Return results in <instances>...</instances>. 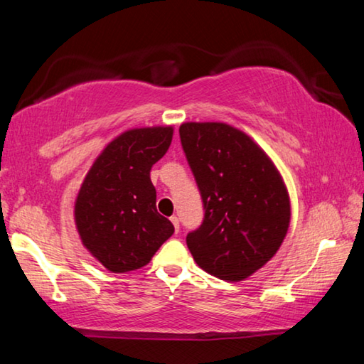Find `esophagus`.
<instances>
[{"label":"esophagus","mask_w":364,"mask_h":364,"mask_svg":"<svg viewBox=\"0 0 364 364\" xmlns=\"http://www.w3.org/2000/svg\"><path fill=\"white\" fill-rule=\"evenodd\" d=\"M170 221H171V223H173L175 231H176V232L180 231V218H178L176 215H173V217H170Z\"/></svg>","instance_id":"34e87169"}]
</instances>
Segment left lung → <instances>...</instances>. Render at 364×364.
<instances>
[{"label":"left lung","mask_w":364,"mask_h":364,"mask_svg":"<svg viewBox=\"0 0 364 364\" xmlns=\"http://www.w3.org/2000/svg\"><path fill=\"white\" fill-rule=\"evenodd\" d=\"M180 139L204 205L188 249L220 279L247 278L286 237L291 204L281 175L247 134L225 123H183Z\"/></svg>","instance_id":"8db88e82"}]
</instances>
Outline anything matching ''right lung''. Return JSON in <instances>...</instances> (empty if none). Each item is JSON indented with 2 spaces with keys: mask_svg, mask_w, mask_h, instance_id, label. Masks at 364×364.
Masks as SVG:
<instances>
[{
  "mask_svg": "<svg viewBox=\"0 0 364 364\" xmlns=\"http://www.w3.org/2000/svg\"><path fill=\"white\" fill-rule=\"evenodd\" d=\"M171 136V127L125 132L101 152L80 188V237L112 273L144 267L175 231L157 212L151 181L152 165L168 151Z\"/></svg>",
  "mask_w": 364,
  "mask_h": 364,
  "instance_id": "1",
  "label": "right lung"
}]
</instances>
